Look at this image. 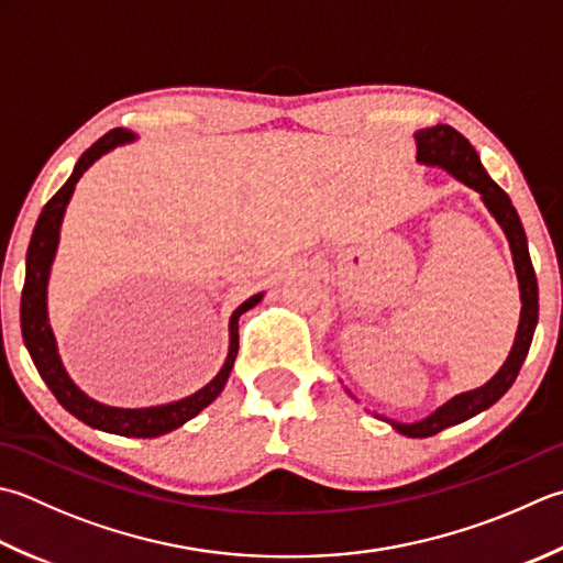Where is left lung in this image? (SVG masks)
Wrapping results in <instances>:
<instances>
[{
	"label": "left lung",
	"mask_w": 563,
	"mask_h": 563,
	"mask_svg": "<svg viewBox=\"0 0 563 563\" xmlns=\"http://www.w3.org/2000/svg\"><path fill=\"white\" fill-rule=\"evenodd\" d=\"M415 141H417V161L424 165H439V168H444L449 175H454L459 183H464L471 187V190H476L481 195L483 205H486L488 212L495 217V222L503 227L505 236L510 241L512 263H515L517 283H520V300H522L520 327H517L510 356L486 385L446 400L442 407H437L432 415L424 417L420 422L402 424L395 420H385L393 424V429H398L400 434L422 439V437L439 434L446 427L471 420V417L488 410L490 405L498 402L503 395L510 390V385L515 383L517 373H520L522 363L527 358V351H530V344H532L537 317H539V292H537V275L530 261V251H527V236H525L520 217H517V209L512 207L508 192H505L498 183H493L486 168H483L478 153L471 146L468 139L461 136L459 131L451 129L449 124H437V126L417 131Z\"/></svg>",
	"instance_id": "left-lung-1"
}]
</instances>
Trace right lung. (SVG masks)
<instances>
[{
	"label": "right lung",
	"mask_w": 563,
	"mask_h": 563,
	"mask_svg": "<svg viewBox=\"0 0 563 563\" xmlns=\"http://www.w3.org/2000/svg\"><path fill=\"white\" fill-rule=\"evenodd\" d=\"M134 139L136 136L126 129H112L109 134L95 141L92 146L82 153L80 161L75 163L68 183H65L60 190L46 202V207H43L38 222L33 227L31 244L26 253V280H24V290H21V336H24V344L33 358V366L38 368L41 378L46 380L51 393L55 395V400H58L70 415H75L77 420L95 429H102V432H109V434L151 439V437L168 434L173 429L183 427L187 420H192L195 415H200L209 402L217 400V395L224 390L229 373L234 368V358L239 354V317L249 312L251 307H256L261 302L263 292L249 297V300L241 302L234 310V314H231L229 354L222 371H219L217 376L205 385V388L187 395L183 400L129 410V407H112V405H102L92 400L90 395H85L70 380L68 371L63 368L58 346H55L53 329L48 324V278H51L55 251H58L63 214H65V207L70 202L77 180L82 178V173L90 168L97 158H102L104 153H109L117 146H124V143H131Z\"/></svg>",
	"instance_id": "obj_1"
}]
</instances>
